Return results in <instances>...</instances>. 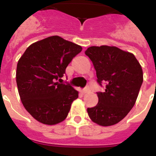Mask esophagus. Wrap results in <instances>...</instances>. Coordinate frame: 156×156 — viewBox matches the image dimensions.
<instances>
[{
    "instance_id": "esophagus-1",
    "label": "esophagus",
    "mask_w": 156,
    "mask_h": 156,
    "mask_svg": "<svg viewBox=\"0 0 156 156\" xmlns=\"http://www.w3.org/2000/svg\"><path fill=\"white\" fill-rule=\"evenodd\" d=\"M90 91V88L88 87H86L83 90V94H87V93H89Z\"/></svg>"
}]
</instances>
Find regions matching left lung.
<instances>
[{
    "instance_id": "1",
    "label": "left lung",
    "mask_w": 156,
    "mask_h": 156,
    "mask_svg": "<svg viewBox=\"0 0 156 156\" xmlns=\"http://www.w3.org/2000/svg\"><path fill=\"white\" fill-rule=\"evenodd\" d=\"M85 54L92 61L98 83H106L105 91L97 92L98 104L88 108L87 113L100 126H113L135 104L143 82L142 66L133 53L114 46H92Z\"/></svg>"
}]
</instances>
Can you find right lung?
<instances>
[{
    "label": "right lung",
    "mask_w": 156,
    "mask_h": 156,
    "mask_svg": "<svg viewBox=\"0 0 156 156\" xmlns=\"http://www.w3.org/2000/svg\"><path fill=\"white\" fill-rule=\"evenodd\" d=\"M82 50L79 45L54 35L30 44L18 60V93L36 121L52 126L67 117L78 91L56 81L61 80L66 67Z\"/></svg>",
    "instance_id": "1"
}]
</instances>
